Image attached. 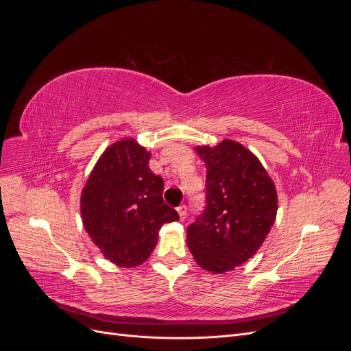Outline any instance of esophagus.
Segmentation results:
<instances>
[{"instance_id":"obj_1","label":"esophagus","mask_w":351,"mask_h":351,"mask_svg":"<svg viewBox=\"0 0 351 351\" xmlns=\"http://www.w3.org/2000/svg\"><path fill=\"white\" fill-rule=\"evenodd\" d=\"M177 212H178V215H180V219H184L186 215H187V206L186 205H180L177 208Z\"/></svg>"}]
</instances>
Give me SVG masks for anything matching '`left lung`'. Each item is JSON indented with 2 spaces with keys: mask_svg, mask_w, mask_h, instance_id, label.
<instances>
[{
  "mask_svg": "<svg viewBox=\"0 0 351 351\" xmlns=\"http://www.w3.org/2000/svg\"><path fill=\"white\" fill-rule=\"evenodd\" d=\"M206 165L205 206L187 227V244L199 267L224 274L247 262L277 215V190L246 147L222 141L197 147Z\"/></svg>",
  "mask_w": 351,
  "mask_h": 351,
  "instance_id": "1",
  "label": "left lung"
}]
</instances>
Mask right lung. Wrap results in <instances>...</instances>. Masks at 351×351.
Instances as JSON below:
<instances>
[{"instance_id": "right-lung-1", "label": "right lung", "mask_w": 351, "mask_h": 351, "mask_svg": "<svg viewBox=\"0 0 351 351\" xmlns=\"http://www.w3.org/2000/svg\"><path fill=\"white\" fill-rule=\"evenodd\" d=\"M149 152L125 139L104 152L82 193L84 230L105 258L123 268L143 263L158 230L178 214L164 199V180L155 176Z\"/></svg>"}]
</instances>
